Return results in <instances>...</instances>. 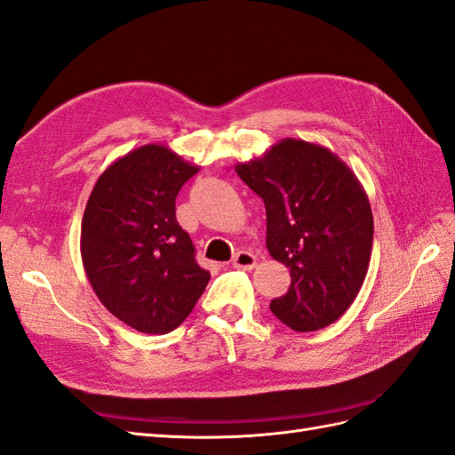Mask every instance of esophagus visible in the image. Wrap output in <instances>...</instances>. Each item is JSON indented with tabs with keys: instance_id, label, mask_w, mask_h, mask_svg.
I'll list each match as a JSON object with an SVG mask.
<instances>
[{
	"instance_id": "esophagus-1",
	"label": "esophagus",
	"mask_w": 455,
	"mask_h": 455,
	"mask_svg": "<svg viewBox=\"0 0 455 455\" xmlns=\"http://www.w3.org/2000/svg\"><path fill=\"white\" fill-rule=\"evenodd\" d=\"M257 265V257L250 251H238L232 257V267L238 270H253Z\"/></svg>"
}]
</instances>
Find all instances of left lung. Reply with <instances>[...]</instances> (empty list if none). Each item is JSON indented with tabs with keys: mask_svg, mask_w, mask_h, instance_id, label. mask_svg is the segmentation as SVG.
<instances>
[{
	"mask_svg": "<svg viewBox=\"0 0 455 455\" xmlns=\"http://www.w3.org/2000/svg\"><path fill=\"white\" fill-rule=\"evenodd\" d=\"M235 170L265 202L270 257L290 268V290L272 299V315L301 333L339 320L364 283L373 243L356 175L330 148L301 139H282Z\"/></svg>",
	"mask_w": 455,
	"mask_h": 455,
	"instance_id": "obj_1",
	"label": "left lung"
}]
</instances>
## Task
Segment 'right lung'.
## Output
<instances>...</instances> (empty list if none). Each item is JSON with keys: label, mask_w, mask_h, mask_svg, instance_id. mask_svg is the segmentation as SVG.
<instances>
[{"label": "right lung", "mask_w": 455, "mask_h": 455, "mask_svg": "<svg viewBox=\"0 0 455 455\" xmlns=\"http://www.w3.org/2000/svg\"><path fill=\"white\" fill-rule=\"evenodd\" d=\"M200 172L170 147H139L97 179L82 219L87 280L110 313L142 333L175 330L212 275L175 217V198Z\"/></svg>", "instance_id": "right-lung-1"}]
</instances>
